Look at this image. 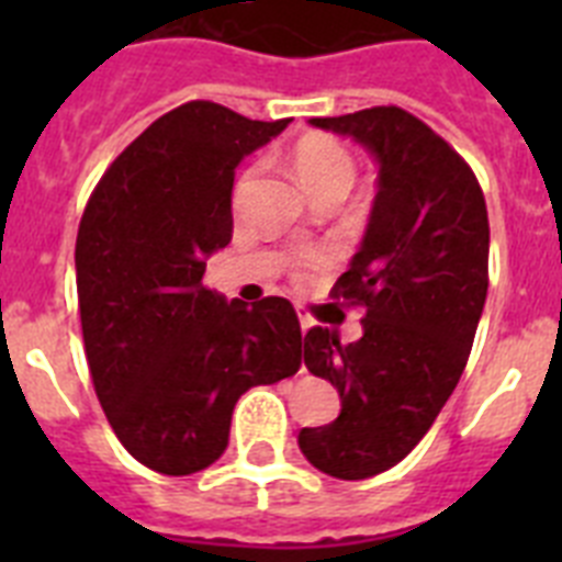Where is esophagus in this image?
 Here are the masks:
<instances>
[{
  "instance_id": "obj_1",
  "label": "esophagus",
  "mask_w": 562,
  "mask_h": 562,
  "mask_svg": "<svg viewBox=\"0 0 562 562\" xmlns=\"http://www.w3.org/2000/svg\"><path fill=\"white\" fill-rule=\"evenodd\" d=\"M295 312H297V321H301V331H304V335H306V331H310V326H312V317H310V312H306L304 306H301V304L295 306Z\"/></svg>"
}]
</instances>
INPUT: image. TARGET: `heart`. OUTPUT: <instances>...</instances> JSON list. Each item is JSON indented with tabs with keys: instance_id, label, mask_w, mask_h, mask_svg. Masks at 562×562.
I'll list each match as a JSON object with an SVG mask.
<instances>
[{
	"instance_id": "heart-1",
	"label": "heart",
	"mask_w": 562,
	"mask_h": 562,
	"mask_svg": "<svg viewBox=\"0 0 562 562\" xmlns=\"http://www.w3.org/2000/svg\"><path fill=\"white\" fill-rule=\"evenodd\" d=\"M292 177L297 180V186L304 188L306 193H312L315 188L329 186V182H351L355 180V160L351 154L340 146L337 140H329V137H304L297 140V146L292 148ZM252 168H247L241 177H238L236 188H233V200L241 202L245 200L247 188L252 182ZM301 267L312 270V267L324 265V256L317 250L301 252Z\"/></svg>"
}]
</instances>
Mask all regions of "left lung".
I'll return each instance as SVG.
<instances>
[{
  "instance_id": "8db88e82",
  "label": "left lung",
  "mask_w": 562,
  "mask_h": 562,
  "mask_svg": "<svg viewBox=\"0 0 562 562\" xmlns=\"http://www.w3.org/2000/svg\"><path fill=\"white\" fill-rule=\"evenodd\" d=\"M310 123L380 168L360 250L331 290L366 310L362 337L342 346L324 326L304 337V366L335 385L340 416L297 434L312 467L360 481L400 464L453 394L490 286V222L473 168L405 109Z\"/></svg>"
}]
</instances>
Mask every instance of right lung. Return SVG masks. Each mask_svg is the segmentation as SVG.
Instances as JSON below:
<instances>
[{
  "mask_svg": "<svg viewBox=\"0 0 562 562\" xmlns=\"http://www.w3.org/2000/svg\"><path fill=\"white\" fill-rule=\"evenodd\" d=\"M290 123L211 101L162 114L106 168L76 241L83 349L123 448L162 475L220 459L238 396L301 369L286 297L247 306L202 286L231 245L233 177Z\"/></svg>",
  "mask_w": 562,
  "mask_h": 562,
  "instance_id": "add662e5",
  "label": "right lung"
}]
</instances>
